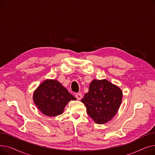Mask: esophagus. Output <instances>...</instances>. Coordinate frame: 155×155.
Returning <instances> with one entry per match:
<instances>
[{
  "label": "esophagus",
  "mask_w": 155,
  "mask_h": 155,
  "mask_svg": "<svg viewBox=\"0 0 155 155\" xmlns=\"http://www.w3.org/2000/svg\"><path fill=\"white\" fill-rule=\"evenodd\" d=\"M75 97H76V98H77V100L80 101V100L82 99V94L81 93H77V94H76Z\"/></svg>",
  "instance_id": "obj_1"
}]
</instances>
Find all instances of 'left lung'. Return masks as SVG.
Segmentation results:
<instances>
[{"label": "left lung", "instance_id": "1", "mask_svg": "<svg viewBox=\"0 0 155 155\" xmlns=\"http://www.w3.org/2000/svg\"><path fill=\"white\" fill-rule=\"evenodd\" d=\"M122 99L123 92L118 86L106 79H94L81 101L86 106L88 115L95 123L103 124L116 114Z\"/></svg>", "mask_w": 155, "mask_h": 155}]
</instances>
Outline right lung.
<instances>
[{"instance_id": "1", "label": "right lung", "mask_w": 155, "mask_h": 155, "mask_svg": "<svg viewBox=\"0 0 155 155\" xmlns=\"http://www.w3.org/2000/svg\"><path fill=\"white\" fill-rule=\"evenodd\" d=\"M32 99L44 115L55 117L63 114L68 102L76 98L58 80L46 79L35 91Z\"/></svg>"}]
</instances>
